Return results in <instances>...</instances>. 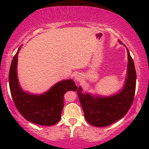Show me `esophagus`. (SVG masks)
Here are the masks:
<instances>
[{
	"label": "esophagus",
	"instance_id": "1",
	"mask_svg": "<svg viewBox=\"0 0 149 149\" xmlns=\"http://www.w3.org/2000/svg\"><path fill=\"white\" fill-rule=\"evenodd\" d=\"M82 79H83V76H82V74H81V73H77V74L75 76V79H76V81H81L82 80Z\"/></svg>",
	"mask_w": 149,
	"mask_h": 149
}]
</instances>
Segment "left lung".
<instances>
[{
	"instance_id": "8db88e82",
	"label": "left lung",
	"mask_w": 149,
	"mask_h": 149,
	"mask_svg": "<svg viewBox=\"0 0 149 149\" xmlns=\"http://www.w3.org/2000/svg\"><path fill=\"white\" fill-rule=\"evenodd\" d=\"M127 51V75L120 92L109 97H93L77 90L86 120L95 127H106L123 118L130 109L135 97L136 72L133 58Z\"/></svg>"
}]
</instances>
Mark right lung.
<instances>
[{
  "label": "right lung",
  "instance_id": "1",
  "mask_svg": "<svg viewBox=\"0 0 149 149\" xmlns=\"http://www.w3.org/2000/svg\"><path fill=\"white\" fill-rule=\"evenodd\" d=\"M21 47L12 60L8 77L13 102L21 115L28 121L40 125H53L61 120L64 94L68 91H76L78 87L72 79H69L58 82L41 95L24 91L19 86L16 69Z\"/></svg>",
  "mask_w": 149,
  "mask_h": 149
}]
</instances>
